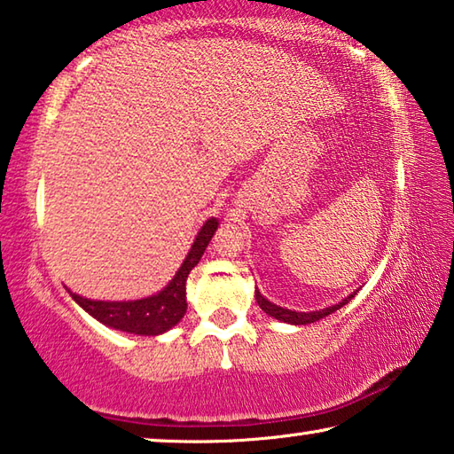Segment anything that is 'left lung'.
<instances>
[{
	"instance_id": "obj_1",
	"label": "left lung",
	"mask_w": 454,
	"mask_h": 454,
	"mask_svg": "<svg viewBox=\"0 0 454 454\" xmlns=\"http://www.w3.org/2000/svg\"><path fill=\"white\" fill-rule=\"evenodd\" d=\"M356 294V293H354ZM354 294H349V297H345L341 303H337L333 307H327V309H321V311H313V313H297V311H291V309H283L278 305H272L270 301H266L261 293L256 291V303L261 305L262 311L266 315H270V317H275L278 321H285V323H293V325H307V323H315L323 317H327V315L335 313L337 309H341L343 305H348L351 299H354Z\"/></svg>"
}]
</instances>
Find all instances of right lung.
Masks as SVG:
<instances>
[{
  "label": "right lung",
  "mask_w": 454,
  "mask_h": 454,
  "mask_svg": "<svg viewBox=\"0 0 454 454\" xmlns=\"http://www.w3.org/2000/svg\"><path fill=\"white\" fill-rule=\"evenodd\" d=\"M215 228H218L215 218H210L201 226L196 242L192 244V250L185 256L184 264L179 266L177 275L171 278V283L161 293L153 294V297L127 301V303L125 301L123 303L113 301L111 303V301H90L76 293H70L72 299L103 325L135 335H160L184 317L185 309H188V303H185V280H188L190 270L200 262Z\"/></svg>",
  "instance_id": "add662e5"
}]
</instances>
